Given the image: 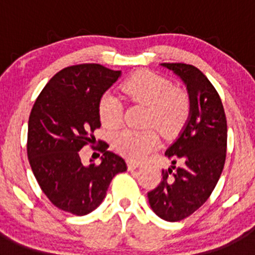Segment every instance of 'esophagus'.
I'll list each match as a JSON object with an SVG mask.
<instances>
[{
    "label": "esophagus",
    "instance_id": "34e87169",
    "mask_svg": "<svg viewBox=\"0 0 255 255\" xmlns=\"http://www.w3.org/2000/svg\"><path fill=\"white\" fill-rule=\"evenodd\" d=\"M140 165H142V164L137 163V161H128V163H127L128 170H134V169L139 168Z\"/></svg>",
    "mask_w": 255,
    "mask_h": 255
}]
</instances>
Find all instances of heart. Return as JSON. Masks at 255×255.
Returning a JSON list of instances; mask_svg holds the SVG:
<instances>
[{
	"label": "heart",
	"mask_w": 255,
	"mask_h": 255,
	"mask_svg": "<svg viewBox=\"0 0 255 255\" xmlns=\"http://www.w3.org/2000/svg\"><path fill=\"white\" fill-rule=\"evenodd\" d=\"M122 92L128 101L148 107L144 125L156 126L165 135L179 133L191 113V100L186 91L177 89L173 82L151 71H139L122 84ZM99 117L107 128L121 125L123 109L112 95H104L99 101ZM113 145L122 155L133 160L146 158L160 144L156 128L144 130L126 129L113 134Z\"/></svg>",
	"instance_id": "1"
}]
</instances>
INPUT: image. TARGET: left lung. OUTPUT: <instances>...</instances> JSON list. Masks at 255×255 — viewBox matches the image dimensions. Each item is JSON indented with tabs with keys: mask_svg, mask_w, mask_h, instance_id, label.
<instances>
[{
	"mask_svg": "<svg viewBox=\"0 0 255 255\" xmlns=\"http://www.w3.org/2000/svg\"><path fill=\"white\" fill-rule=\"evenodd\" d=\"M163 66L186 85L191 113L180 137L165 151L173 165L163 169V180L148 192V200L159 217L177 222L199 210L217 185L226 161L227 120L220 95L199 69L184 63Z\"/></svg>",
	"mask_w": 255,
	"mask_h": 255,
	"instance_id": "left-lung-1",
	"label": "left lung"
}]
</instances>
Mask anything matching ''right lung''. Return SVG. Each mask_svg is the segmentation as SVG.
<instances>
[{
    "mask_svg": "<svg viewBox=\"0 0 255 255\" xmlns=\"http://www.w3.org/2000/svg\"><path fill=\"white\" fill-rule=\"evenodd\" d=\"M121 71L100 64L68 66L53 76L35 100L28 121L27 154L40 189L55 207L76 216L92 212L113 176L127 170L123 158L100 140L92 149L101 163L84 165L80 149L95 143L99 101Z\"/></svg>",
    "mask_w": 255,
    "mask_h": 255,
    "instance_id": "add662e5",
    "label": "right lung"
}]
</instances>
